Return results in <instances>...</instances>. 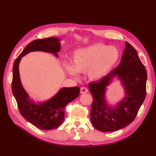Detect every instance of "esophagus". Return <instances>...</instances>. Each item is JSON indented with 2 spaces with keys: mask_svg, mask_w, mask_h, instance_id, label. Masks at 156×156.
Segmentation results:
<instances>
[{
  "mask_svg": "<svg viewBox=\"0 0 156 156\" xmlns=\"http://www.w3.org/2000/svg\"><path fill=\"white\" fill-rule=\"evenodd\" d=\"M80 92L82 94H84V93H87V92H88V90L86 87H82L80 88Z\"/></svg>",
  "mask_w": 156,
  "mask_h": 156,
  "instance_id": "1",
  "label": "esophagus"
}]
</instances>
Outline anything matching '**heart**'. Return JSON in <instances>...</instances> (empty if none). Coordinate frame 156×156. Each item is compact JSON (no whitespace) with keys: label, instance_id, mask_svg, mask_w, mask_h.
<instances>
[{"label":"heart","instance_id":"1","mask_svg":"<svg viewBox=\"0 0 156 156\" xmlns=\"http://www.w3.org/2000/svg\"><path fill=\"white\" fill-rule=\"evenodd\" d=\"M121 52L114 45L95 44L76 49L72 55V64L64 63L68 74L77 78L78 72H87L88 78L99 80L104 78L119 60Z\"/></svg>","mask_w":156,"mask_h":156}]
</instances>
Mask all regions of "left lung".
<instances>
[{
    "mask_svg": "<svg viewBox=\"0 0 156 156\" xmlns=\"http://www.w3.org/2000/svg\"><path fill=\"white\" fill-rule=\"evenodd\" d=\"M117 79L124 97L114 106L108 105L107 87ZM147 72L135 48L128 42L118 67L97 82L88 84L93 97L90 111L92 125L102 132L117 131L130 124L136 117L146 95Z\"/></svg>",
    "mask_w": 156,
    "mask_h": 156,
    "instance_id": "left-lung-1",
    "label": "left lung"
}]
</instances>
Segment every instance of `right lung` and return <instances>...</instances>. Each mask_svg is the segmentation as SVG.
Listing matches in <instances>:
<instances>
[{"label": "right lung", "mask_w": 156, "mask_h": 156, "mask_svg": "<svg viewBox=\"0 0 156 156\" xmlns=\"http://www.w3.org/2000/svg\"><path fill=\"white\" fill-rule=\"evenodd\" d=\"M61 39L48 37L36 39L26 46L16 59L12 68V92L21 115L26 120L42 130L59 127L64 121L65 107L80 94L77 87L62 88L54 97L43 102H35L23 88L20 78L19 66L21 58L31 51H44L54 54L61 49Z\"/></svg>", "instance_id": "right-lung-1"}]
</instances>
